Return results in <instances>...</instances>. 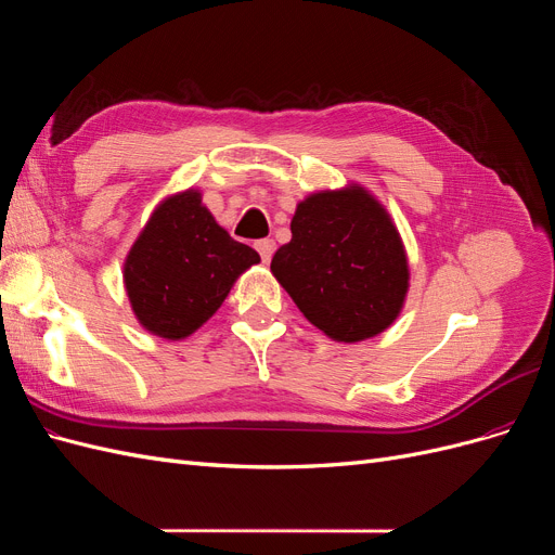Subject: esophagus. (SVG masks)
I'll return each instance as SVG.
<instances>
[{
	"label": "esophagus",
	"instance_id": "obj_1",
	"mask_svg": "<svg viewBox=\"0 0 555 555\" xmlns=\"http://www.w3.org/2000/svg\"><path fill=\"white\" fill-rule=\"evenodd\" d=\"M255 247H257V251L261 255V259L268 263L271 261V257H273V251H275V243L271 241V238H263V241H257L255 243Z\"/></svg>",
	"mask_w": 555,
	"mask_h": 555
}]
</instances>
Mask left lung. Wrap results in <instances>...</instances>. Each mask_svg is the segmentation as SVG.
<instances>
[{
  "label": "left lung",
  "mask_w": 555,
  "mask_h": 555,
  "mask_svg": "<svg viewBox=\"0 0 555 555\" xmlns=\"http://www.w3.org/2000/svg\"><path fill=\"white\" fill-rule=\"evenodd\" d=\"M271 271L308 322L338 343L389 328L410 287L400 233L359 184L300 201L292 241L275 251Z\"/></svg>",
  "instance_id": "8db88e82"
}]
</instances>
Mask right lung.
I'll return each instance as SVG.
<instances>
[{"label":"right lung","instance_id":"add662e5","mask_svg":"<svg viewBox=\"0 0 555 555\" xmlns=\"http://www.w3.org/2000/svg\"><path fill=\"white\" fill-rule=\"evenodd\" d=\"M251 247L233 241L188 190L164 198L125 259V287L139 324L166 340L204 326L233 282L259 263Z\"/></svg>","mask_w":555,"mask_h":555}]
</instances>
